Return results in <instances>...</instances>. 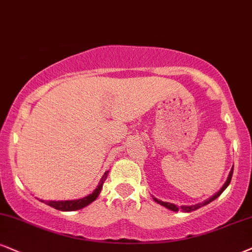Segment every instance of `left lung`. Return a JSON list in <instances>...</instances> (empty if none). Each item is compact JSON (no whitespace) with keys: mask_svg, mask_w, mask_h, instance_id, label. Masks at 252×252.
Listing matches in <instances>:
<instances>
[{"mask_svg":"<svg viewBox=\"0 0 252 252\" xmlns=\"http://www.w3.org/2000/svg\"><path fill=\"white\" fill-rule=\"evenodd\" d=\"M232 172H234V168H231L230 173H229V176H228V179H226V182L224 183V185H223V187L221 188V190H220L219 192H216V194L214 195L213 197H210L209 200H207L206 202H203V203L196 204V206H191V207H187V206H181V207H178V206H175V204H173V203H168V202L159 201V200H157V198H154V200L157 201L158 203L162 204L163 207H166V208H168V209L173 210V212H179V210H182V212H186V213H190V212H192V210H196V209H198V208H201V207L206 206V204L210 203V202L214 201V200H215V198L219 197L220 195H221L222 192L224 191V189H225L226 187H228V186H229V183H230V181H231V178H232Z\"/></svg>","mask_w":252,"mask_h":252,"instance_id":"8db88e82","label":"left lung"}]
</instances>
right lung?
<instances>
[{
	"instance_id": "1",
	"label": "right lung",
	"mask_w": 252,
	"mask_h": 252,
	"mask_svg": "<svg viewBox=\"0 0 252 252\" xmlns=\"http://www.w3.org/2000/svg\"><path fill=\"white\" fill-rule=\"evenodd\" d=\"M106 175L107 173H105L101 179V182L99 183L98 188L95 189L92 194H90L89 196L80 198V200H74V201H46V202L42 201V202H44V203L48 204V206L55 208V209L62 210V212H73V210L82 209V208L89 206L91 202H93L98 197L99 192H100L102 188V182H104V180L106 179Z\"/></svg>"
}]
</instances>
